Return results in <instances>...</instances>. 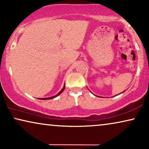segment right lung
Wrapping results in <instances>:
<instances>
[{
	"mask_svg": "<svg viewBox=\"0 0 149 149\" xmlns=\"http://www.w3.org/2000/svg\"><path fill=\"white\" fill-rule=\"evenodd\" d=\"M64 89H65V85H64V86H63V89L62 90H61L60 92H59V94H57V95H55V96H52V97H49V98H40V99H43V100H48V99H52V98H55V97H56V96H57L58 95H59V94H60L61 92H62L63 90H64Z\"/></svg>",
	"mask_w": 149,
	"mask_h": 149,
	"instance_id": "right-lung-1",
	"label": "right lung"
}]
</instances>
